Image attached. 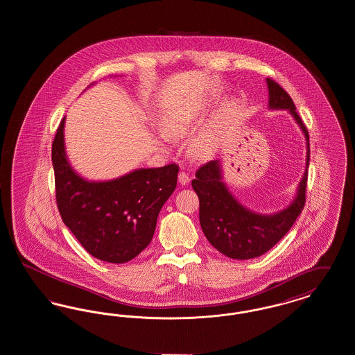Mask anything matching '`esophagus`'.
<instances>
[{
	"instance_id": "obj_1",
	"label": "esophagus",
	"mask_w": 355,
	"mask_h": 355,
	"mask_svg": "<svg viewBox=\"0 0 355 355\" xmlns=\"http://www.w3.org/2000/svg\"><path fill=\"white\" fill-rule=\"evenodd\" d=\"M189 181H190V177H189V174L185 173V171H181V173L178 174V182H180L181 185H187Z\"/></svg>"
}]
</instances>
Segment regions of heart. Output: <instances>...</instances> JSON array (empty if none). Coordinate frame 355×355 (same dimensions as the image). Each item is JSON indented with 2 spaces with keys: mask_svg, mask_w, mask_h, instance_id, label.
<instances>
[{
  "mask_svg": "<svg viewBox=\"0 0 355 355\" xmlns=\"http://www.w3.org/2000/svg\"><path fill=\"white\" fill-rule=\"evenodd\" d=\"M200 117L194 110L181 109L165 116L161 122L164 132L170 137H187L196 133L200 128ZM164 139H166L164 137ZM217 142L211 132H202L190 142V152L198 158H206L216 150Z\"/></svg>",
  "mask_w": 355,
  "mask_h": 355,
  "instance_id": "1",
  "label": "heart"
}]
</instances>
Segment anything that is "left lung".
Segmentation results:
<instances>
[{
    "mask_svg": "<svg viewBox=\"0 0 355 355\" xmlns=\"http://www.w3.org/2000/svg\"><path fill=\"white\" fill-rule=\"evenodd\" d=\"M266 84L269 89V107L288 110L307 141L306 170L294 201L286 209L274 214L254 213L238 202L222 181L218 159L202 165L191 181V186L200 198V222L203 234L220 253L233 259H250L269 252L294 225L306 202L307 166L310 159L309 132L286 90L271 78H266Z\"/></svg>",
    "mask_w": 355,
    "mask_h": 355,
    "instance_id": "8db88e82",
    "label": "left lung"
}]
</instances>
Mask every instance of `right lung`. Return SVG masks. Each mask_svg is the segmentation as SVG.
I'll list each match as a JSON object with an SVG mask.
<instances>
[{
  "instance_id": "obj_1",
  "label": "right lung",
  "mask_w": 355,
  "mask_h": 355,
  "mask_svg": "<svg viewBox=\"0 0 355 355\" xmlns=\"http://www.w3.org/2000/svg\"><path fill=\"white\" fill-rule=\"evenodd\" d=\"M65 117L51 146L55 200L64 223L93 257L125 263L152 241L161 207L177 186L178 165L137 169L110 181L78 175L65 152Z\"/></svg>"
}]
</instances>
